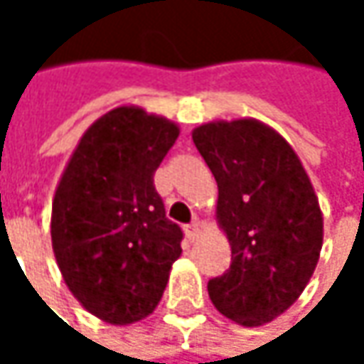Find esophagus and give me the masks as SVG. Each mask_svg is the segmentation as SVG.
Wrapping results in <instances>:
<instances>
[{
    "label": "esophagus",
    "instance_id": "1",
    "mask_svg": "<svg viewBox=\"0 0 364 364\" xmlns=\"http://www.w3.org/2000/svg\"><path fill=\"white\" fill-rule=\"evenodd\" d=\"M198 232H200V228H198V221H191V223H187V225H185V236H187L191 242L198 238Z\"/></svg>",
    "mask_w": 364,
    "mask_h": 364
}]
</instances>
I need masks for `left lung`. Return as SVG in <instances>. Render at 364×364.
<instances>
[{"label": "left lung", "instance_id": "obj_1", "mask_svg": "<svg viewBox=\"0 0 364 364\" xmlns=\"http://www.w3.org/2000/svg\"><path fill=\"white\" fill-rule=\"evenodd\" d=\"M193 143L217 187V217L232 265L208 280L215 308L257 327L282 314L306 289L323 249L316 193L291 145L257 119L213 122Z\"/></svg>", "mask_w": 364, "mask_h": 364}]
</instances>
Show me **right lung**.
Segmentation results:
<instances>
[{
    "instance_id": "right-lung-1",
    "label": "right lung",
    "mask_w": 364,
    "mask_h": 364,
    "mask_svg": "<svg viewBox=\"0 0 364 364\" xmlns=\"http://www.w3.org/2000/svg\"><path fill=\"white\" fill-rule=\"evenodd\" d=\"M177 136L164 117L117 107L86 130L56 187V263L77 301L111 325L151 314L181 255V228L154 185Z\"/></svg>"
}]
</instances>
